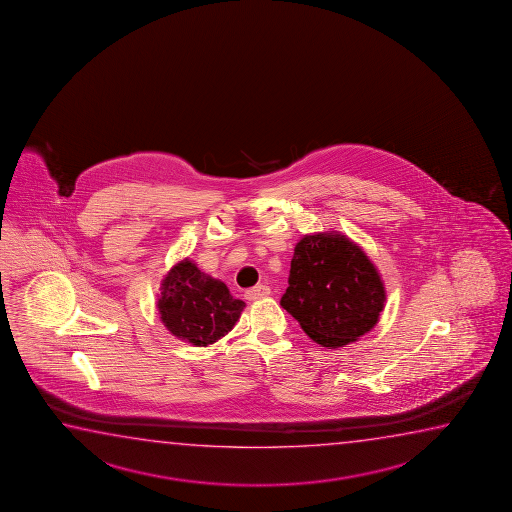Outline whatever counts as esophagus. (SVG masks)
<instances>
[{
  "instance_id": "esophagus-1",
  "label": "esophagus",
  "mask_w": 512,
  "mask_h": 512,
  "mask_svg": "<svg viewBox=\"0 0 512 512\" xmlns=\"http://www.w3.org/2000/svg\"><path fill=\"white\" fill-rule=\"evenodd\" d=\"M269 294H271V289L268 285H257V287L244 292V298L248 301H255V299L268 298Z\"/></svg>"
}]
</instances>
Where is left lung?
<instances>
[{
	"instance_id": "8db88e82",
	"label": "left lung",
	"mask_w": 512,
	"mask_h": 512,
	"mask_svg": "<svg viewBox=\"0 0 512 512\" xmlns=\"http://www.w3.org/2000/svg\"><path fill=\"white\" fill-rule=\"evenodd\" d=\"M381 275L358 244L339 232L301 237L280 305L328 349L369 333L385 308Z\"/></svg>"
}]
</instances>
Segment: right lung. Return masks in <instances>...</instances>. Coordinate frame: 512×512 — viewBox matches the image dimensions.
Instances as JSON below:
<instances>
[{
	"instance_id": "1",
	"label": "right lung",
	"mask_w": 512,
	"mask_h": 512,
	"mask_svg": "<svg viewBox=\"0 0 512 512\" xmlns=\"http://www.w3.org/2000/svg\"><path fill=\"white\" fill-rule=\"evenodd\" d=\"M244 307L227 285L202 273L189 259L177 262L161 282L159 319L177 339L193 346H209L225 337Z\"/></svg>"
}]
</instances>
